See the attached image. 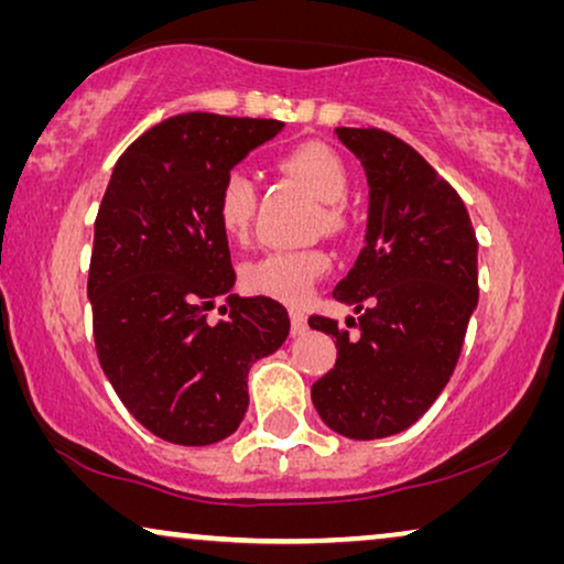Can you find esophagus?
<instances>
[{"instance_id": "esophagus-1", "label": "esophagus", "mask_w": 564, "mask_h": 564, "mask_svg": "<svg viewBox=\"0 0 564 564\" xmlns=\"http://www.w3.org/2000/svg\"><path fill=\"white\" fill-rule=\"evenodd\" d=\"M290 321H292V336H303L307 330V318L303 311H297V307H292L290 311Z\"/></svg>"}]
</instances>
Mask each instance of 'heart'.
Returning a JSON list of instances; mask_svg holds the SVG:
<instances>
[{"instance_id":"heart-1","label":"heart","mask_w":564,"mask_h":564,"mask_svg":"<svg viewBox=\"0 0 564 564\" xmlns=\"http://www.w3.org/2000/svg\"><path fill=\"white\" fill-rule=\"evenodd\" d=\"M280 169L297 180L323 207V228L338 234L344 228L341 205L349 192V172L328 145L300 143L280 159ZM215 220L220 234L234 243H243L253 226V184L246 174L230 172L215 197ZM328 257L321 249H274L261 253L241 269L243 288L282 303H300L311 295L313 284L326 274Z\"/></svg>"}]
</instances>
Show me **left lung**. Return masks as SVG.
<instances>
[{
	"instance_id": "obj_1",
	"label": "left lung",
	"mask_w": 564,
	"mask_h": 564,
	"mask_svg": "<svg viewBox=\"0 0 564 564\" xmlns=\"http://www.w3.org/2000/svg\"><path fill=\"white\" fill-rule=\"evenodd\" d=\"M369 184L365 249L336 284L359 318L313 315L336 365L311 388L328 429L384 438L413 426L449 382L477 307V238L462 197L419 151L377 128H336Z\"/></svg>"
}]
</instances>
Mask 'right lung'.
<instances>
[{
  "instance_id": "right-lung-1",
  "label": "right lung",
  "mask_w": 564,
  "mask_h": 564,
  "mask_svg": "<svg viewBox=\"0 0 564 564\" xmlns=\"http://www.w3.org/2000/svg\"><path fill=\"white\" fill-rule=\"evenodd\" d=\"M280 120L174 115L133 141L112 169L95 220L87 297L99 365L133 419L159 438L207 446L249 408V369L290 334L272 297L234 295L215 197ZM220 296L229 318L210 324Z\"/></svg>"
}]
</instances>
